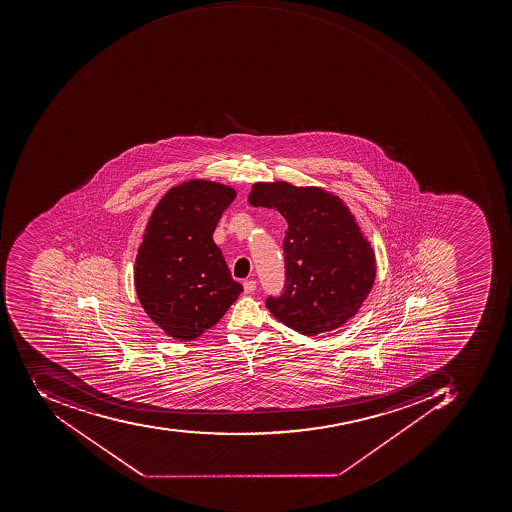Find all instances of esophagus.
I'll use <instances>...</instances> for the list:
<instances>
[{"label":"esophagus","mask_w":512,"mask_h":512,"mask_svg":"<svg viewBox=\"0 0 512 512\" xmlns=\"http://www.w3.org/2000/svg\"><path fill=\"white\" fill-rule=\"evenodd\" d=\"M256 281H253V279H248V281L244 282V292L245 293H253L254 290H256Z\"/></svg>","instance_id":"obj_1"}]
</instances>
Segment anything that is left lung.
Returning <instances> with one entry per match:
<instances>
[{
  "label": "left lung",
  "mask_w": 512,
  "mask_h": 512,
  "mask_svg": "<svg viewBox=\"0 0 512 512\" xmlns=\"http://www.w3.org/2000/svg\"><path fill=\"white\" fill-rule=\"evenodd\" d=\"M248 203L287 220L286 287L265 306L299 334L331 332L359 312L376 279V256L338 195L287 181L254 183Z\"/></svg>",
  "instance_id": "1"
}]
</instances>
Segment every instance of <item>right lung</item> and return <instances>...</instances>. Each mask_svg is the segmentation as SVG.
I'll return each mask as SVG.
<instances>
[{
	"mask_svg": "<svg viewBox=\"0 0 512 512\" xmlns=\"http://www.w3.org/2000/svg\"><path fill=\"white\" fill-rule=\"evenodd\" d=\"M234 197L231 186L189 180L169 189L152 211L136 254L135 289L167 337L195 340L244 292L213 240Z\"/></svg>",
	"mask_w": 512,
	"mask_h": 512,
	"instance_id": "right-lung-1",
	"label": "right lung"
}]
</instances>
